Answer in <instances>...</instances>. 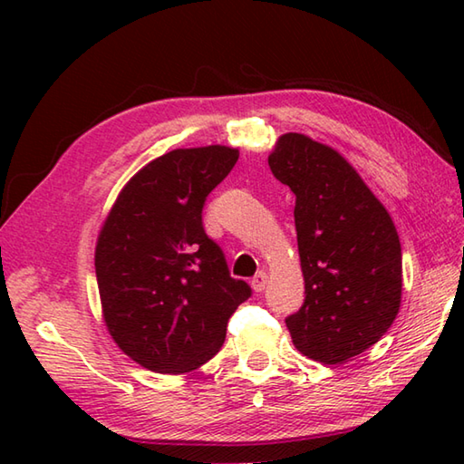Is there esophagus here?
I'll return each mask as SVG.
<instances>
[{"mask_svg":"<svg viewBox=\"0 0 464 464\" xmlns=\"http://www.w3.org/2000/svg\"><path fill=\"white\" fill-rule=\"evenodd\" d=\"M267 281H269V275L265 271H259L255 277L251 279V287L255 293H261L265 287H267Z\"/></svg>","mask_w":464,"mask_h":464,"instance_id":"esophagus-1","label":"esophagus"}]
</instances>
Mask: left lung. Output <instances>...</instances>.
<instances>
[{"mask_svg":"<svg viewBox=\"0 0 464 464\" xmlns=\"http://www.w3.org/2000/svg\"><path fill=\"white\" fill-rule=\"evenodd\" d=\"M269 167L295 193L303 307L285 319L304 357L341 364L371 349L397 319L402 253L397 227L357 169L303 133H283Z\"/></svg>","mask_w":464,"mask_h":464,"instance_id":"1","label":"left lung"}]
</instances>
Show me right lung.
Segmentation results:
<instances>
[{"mask_svg": "<svg viewBox=\"0 0 464 464\" xmlns=\"http://www.w3.org/2000/svg\"><path fill=\"white\" fill-rule=\"evenodd\" d=\"M239 160L237 147L173 150L141 167L97 235L95 275L113 343L143 369L183 374L219 353L251 289L233 279L201 223L205 197Z\"/></svg>", "mask_w": 464, "mask_h": 464, "instance_id": "1", "label": "right lung"}]
</instances>
